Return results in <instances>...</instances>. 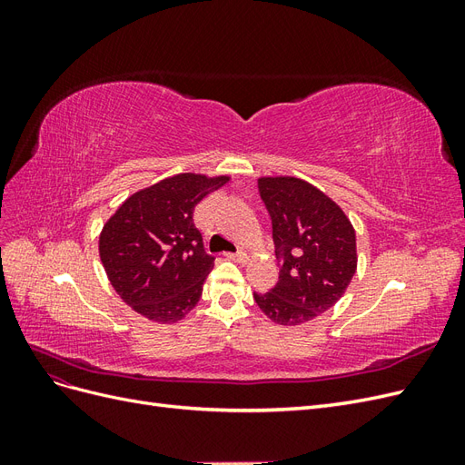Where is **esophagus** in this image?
Here are the masks:
<instances>
[{"instance_id":"1","label":"esophagus","mask_w":465,"mask_h":465,"mask_svg":"<svg viewBox=\"0 0 465 465\" xmlns=\"http://www.w3.org/2000/svg\"><path fill=\"white\" fill-rule=\"evenodd\" d=\"M227 258L232 260V262H238V263L248 262V254H246V252H236V254H227Z\"/></svg>"}]
</instances>
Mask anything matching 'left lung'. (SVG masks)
<instances>
[{"label":"left lung","instance_id":"8db88e82","mask_svg":"<svg viewBox=\"0 0 465 465\" xmlns=\"http://www.w3.org/2000/svg\"><path fill=\"white\" fill-rule=\"evenodd\" d=\"M279 270L270 292H254L260 311L281 326H301L341 299L357 272L355 229L343 209L311 182L262 176Z\"/></svg>","mask_w":465,"mask_h":465}]
</instances>
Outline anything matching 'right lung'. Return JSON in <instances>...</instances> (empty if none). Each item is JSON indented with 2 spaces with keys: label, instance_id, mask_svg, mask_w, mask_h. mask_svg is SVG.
<instances>
[{
  "label": "right lung",
  "instance_id": "right-lung-1",
  "mask_svg": "<svg viewBox=\"0 0 465 465\" xmlns=\"http://www.w3.org/2000/svg\"><path fill=\"white\" fill-rule=\"evenodd\" d=\"M229 176L182 173L132 193L98 236L110 285L137 314L174 323L198 304L215 258L205 254L193 209Z\"/></svg>",
  "mask_w": 465,
  "mask_h": 465
}]
</instances>
